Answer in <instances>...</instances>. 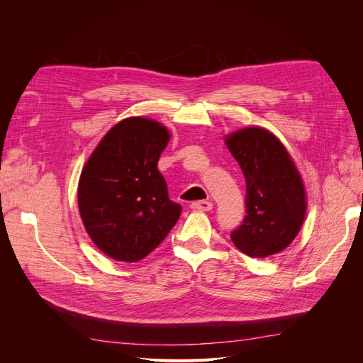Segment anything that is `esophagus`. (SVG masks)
I'll return each mask as SVG.
<instances>
[{
	"label": "esophagus",
	"mask_w": 363,
	"mask_h": 363,
	"mask_svg": "<svg viewBox=\"0 0 363 363\" xmlns=\"http://www.w3.org/2000/svg\"><path fill=\"white\" fill-rule=\"evenodd\" d=\"M191 207L194 208V211H199V212H208L212 211L213 204L211 201H206V200H201V201H194L191 204Z\"/></svg>",
	"instance_id": "1"
}]
</instances>
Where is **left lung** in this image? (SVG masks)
Segmentation results:
<instances>
[{"mask_svg":"<svg viewBox=\"0 0 363 363\" xmlns=\"http://www.w3.org/2000/svg\"><path fill=\"white\" fill-rule=\"evenodd\" d=\"M247 183V215L230 238L250 257H268L298 235L306 215L303 180L286 148L262 127L238 130L225 138Z\"/></svg>","mask_w":363,"mask_h":363,"instance_id":"8db88e82","label":"left lung"}]
</instances>
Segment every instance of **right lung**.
I'll return each instance as SVG.
<instances>
[{"instance_id": "add662e5", "label": "right lung", "mask_w": 363, "mask_h": 363, "mask_svg": "<svg viewBox=\"0 0 363 363\" xmlns=\"http://www.w3.org/2000/svg\"><path fill=\"white\" fill-rule=\"evenodd\" d=\"M168 140L160 123L131 116L107 131L84 164L80 215L94 244L108 257H147L179 221L182 206L169 200L157 169Z\"/></svg>"}]
</instances>
